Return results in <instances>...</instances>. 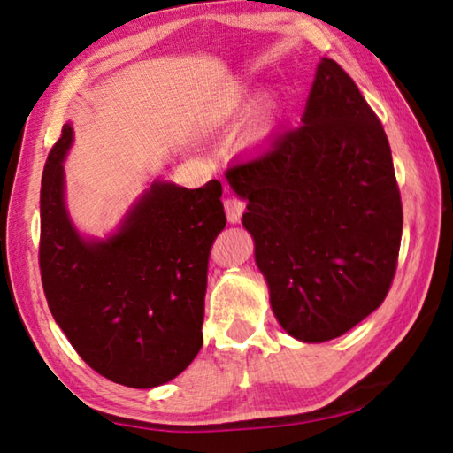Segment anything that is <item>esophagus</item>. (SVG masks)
Here are the masks:
<instances>
[{"mask_svg":"<svg viewBox=\"0 0 453 453\" xmlns=\"http://www.w3.org/2000/svg\"><path fill=\"white\" fill-rule=\"evenodd\" d=\"M224 208H226V213H227V219L232 221V224H237V221L242 219V213L245 210V202L240 197H235V196H229V197H226Z\"/></svg>","mask_w":453,"mask_h":453,"instance_id":"34e87169","label":"esophagus"}]
</instances>
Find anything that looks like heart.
Masks as SVG:
<instances>
[{
  "mask_svg": "<svg viewBox=\"0 0 453 453\" xmlns=\"http://www.w3.org/2000/svg\"><path fill=\"white\" fill-rule=\"evenodd\" d=\"M267 118H270V113H262V118H259V127H265L267 126Z\"/></svg>",
  "mask_w": 453,
  "mask_h": 453,
  "instance_id": "obj_1",
  "label": "heart"
}]
</instances>
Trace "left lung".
I'll list each match as a JSON object with an SVG mask.
<instances>
[{"label": "left lung", "mask_w": 453, "mask_h": 453, "mask_svg": "<svg viewBox=\"0 0 453 453\" xmlns=\"http://www.w3.org/2000/svg\"><path fill=\"white\" fill-rule=\"evenodd\" d=\"M226 178L248 199L243 227L275 318L296 340H334L392 288L402 197L381 121L334 59L319 61L302 124Z\"/></svg>", "instance_id": "8db88e82"}]
</instances>
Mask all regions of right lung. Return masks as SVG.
<instances>
[{
	"mask_svg": "<svg viewBox=\"0 0 453 453\" xmlns=\"http://www.w3.org/2000/svg\"><path fill=\"white\" fill-rule=\"evenodd\" d=\"M72 135L65 124L42 178L45 300L91 370L127 388L162 386L202 349L210 251L226 227L221 183H151L116 234L83 240L64 202Z\"/></svg>",
	"mask_w": 453,
	"mask_h": 453,
	"instance_id": "add662e5",
	"label": "right lung"
}]
</instances>
